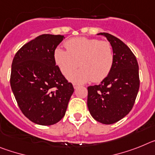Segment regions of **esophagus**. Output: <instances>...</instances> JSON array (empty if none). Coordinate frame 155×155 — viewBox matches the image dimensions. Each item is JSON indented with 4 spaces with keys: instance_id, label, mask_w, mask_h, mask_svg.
<instances>
[{
    "instance_id": "esophagus-1",
    "label": "esophagus",
    "mask_w": 155,
    "mask_h": 155,
    "mask_svg": "<svg viewBox=\"0 0 155 155\" xmlns=\"http://www.w3.org/2000/svg\"><path fill=\"white\" fill-rule=\"evenodd\" d=\"M79 87V84H77V83H73V87H74V89H77Z\"/></svg>"
}]
</instances>
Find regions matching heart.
Segmentation results:
<instances>
[{"instance_id": "b5f03b06", "label": "heart", "mask_w": 155, "mask_h": 155, "mask_svg": "<svg viewBox=\"0 0 155 155\" xmlns=\"http://www.w3.org/2000/svg\"><path fill=\"white\" fill-rule=\"evenodd\" d=\"M66 51L56 48L54 60L63 76H68L78 66L80 68L68 77L72 83L101 82L111 72L115 53L108 41L96 38L76 37L64 43Z\"/></svg>"}]
</instances>
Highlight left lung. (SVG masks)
<instances>
[{
    "label": "left lung",
    "instance_id": "8db88e82",
    "mask_svg": "<svg viewBox=\"0 0 155 155\" xmlns=\"http://www.w3.org/2000/svg\"><path fill=\"white\" fill-rule=\"evenodd\" d=\"M112 46L115 61L111 72L99 85L87 87V107L93 118L109 125L132 110L140 87L139 66L127 45L113 35L101 33Z\"/></svg>",
    "mask_w": 155,
    "mask_h": 155
}]
</instances>
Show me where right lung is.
Masks as SVG:
<instances>
[{"label": "right lung", "instance_id": "1", "mask_svg": "<svg viewBox=\"0 0 155 155\" xmlns=\"http://www.w3.org/2000/svg\"><path fill=\"white\" fill-rule=\"evenodd\" d=\"M63 39L61 35H40L22 46L13 58L11 87L21 112L36 124L58 122L74 92L54 60V51Z\"/></svg>", "mask_w": 155, "mask_h": 155}]
</instances>
